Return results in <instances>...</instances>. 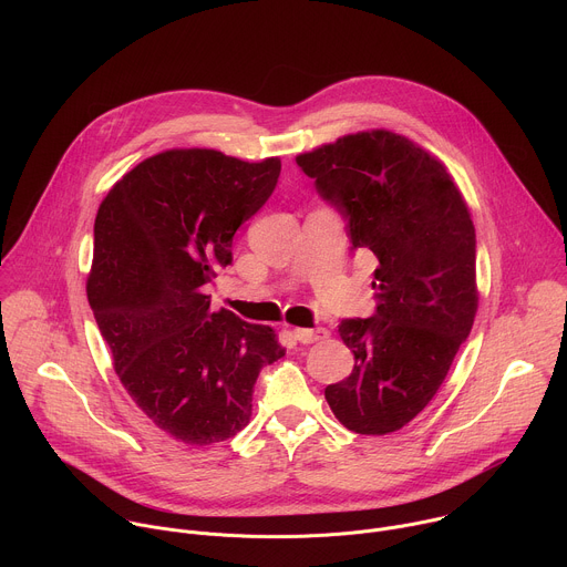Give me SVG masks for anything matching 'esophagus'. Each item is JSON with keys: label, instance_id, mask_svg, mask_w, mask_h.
<instances>
[{"label": "esophagus", "instance_id": "1", "mask_svg": "<svg viewBox=\"0 0 567 567\" xmlns=\"http://www.w3.org/2000/svg\"><path fill=\"white\" fill-rule=\"evenodd\" d=\"M293 339L298 341V343H302V346H307V343H313V341H318V339H326V330H307V328H293Z\"/></svg>", "mask_w": 567, "mask_h": 567}]
</instances>
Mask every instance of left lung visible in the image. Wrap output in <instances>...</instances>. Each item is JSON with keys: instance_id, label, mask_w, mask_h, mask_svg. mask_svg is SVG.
<instances>
[{"instance_id": "1", "label": "left lung", "mask_w": 567, "mask_h": 567, "mask_svg": "<svg viewBox=\"0 0 567 567\" xmlns=\"http://www.w3.org/2000/svg\"><path fill=\"white\" fill-rule=\"evenodd\" d=\"M296 164L346 215L352 249L377 258V311L341 320L354 370L328 385L326 399L354 433L399 431L437 394L473 328L468 206L440 158L390 130L341 136L298 154Z\"/></svg>"}]
</instances>
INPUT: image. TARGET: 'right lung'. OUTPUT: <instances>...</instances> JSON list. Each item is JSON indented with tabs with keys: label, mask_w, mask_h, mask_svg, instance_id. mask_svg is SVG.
I'll return each mask as SVG.
<instances>
[{
	"label": "right lung",
	"mask_w": 567,
	"mask_h": 567,
	"mask_svg": "<svg viewBox=\"0 0 567 567\" xmlns=\"http://www.w3.org/2000/svg\"><path fill=\"white\" fill-rule=\"evenodd\" d=\"M278 177V156L251 164L175 147L141 161L101 202L87 276L94 318L132 401L188 446L245 429L260 370L285 357L274 328L210 311L206 293Z\"/></svg>",
	"instance_id": "obj_1"
}]
</instances>
